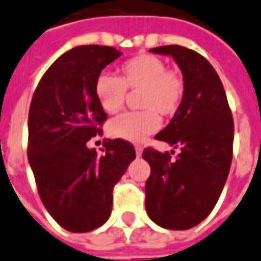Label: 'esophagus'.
I'll return each mask as SVG.
<instances>
[{
    "label": "esophagus",
    "mask_w": 261,
    "mask_h": 261,
    "mask_svg": "<svg viewBox=\"0 0 261 261\" xmlns=\"http://www.w3.org/2000/svg\"><path fill=\"white\" fill-rule=\"evenodd\" d=\"M136 153H137V156H138V158L142 155V148H141V146H136Z\"/></svg>",
    "instance_id": "esophagus-1"
}]
</instances>
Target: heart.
I'll return each instance as SVG.
<instances>
[{"label": "heart", "mask_w": 261, "mask_h": 261, "mask_svg": "<svg viewBox=\"0 0 261 261\" xmlns=\"http://www.w3.org/2000/svg\"><path fill=\"white\" fill-rule=\"evenodd\" d=\"M120 79L101 73L94 84L95 98L102 109L115 115L123 109L127 90L140 94L138 105L144 111L117 116L108 124L113 138L142 142L159 130L160 116L171 117L178 112L185 84L178 73L167 70L166 63L153 55H138L120 66Z\"/></svg>", "instance_id": "obj_1"}]
</instances>
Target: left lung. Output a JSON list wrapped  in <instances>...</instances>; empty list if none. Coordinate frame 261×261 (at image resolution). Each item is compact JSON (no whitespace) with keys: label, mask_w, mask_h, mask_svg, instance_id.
<instances>
[{"label":"left lung","mask_w":261,"mask_h":261,"mask_svg":"<svg viewBox=\"0 0 261 261\" xmlns=\"http://www.w3.org/2000/svg\"><path fill=\"white\" fill-rule=\"evenodd\" d=\"M170 55L182 73L185 92L178 112L156 140L181 146L174 162L152 148L142 158L150 166L145 184L149 219L167 229H188L202 223L217 203L232 160L233 121L223 83L200 54L163 45L149 49Z\"/></svg>","instance_id":"1"}]
</instances>
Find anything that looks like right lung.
Segmentation results:
<instances>
[{
  "instance_id": "add662e5",
  "label": "right lung",
  "mask_w": 261,
  "mask_h": 261,
  "mask_svg": "<svg viewBox=\"0 0 261 261\" xmlns=\"http://www.w3.org/2000/svg\"><path fill=\"white\" fill-rule=\"evenodd\" d=\"M121 52L79 45L54 62L29 111L28 158L42 203L62 228L88 232L111 217L113 187L136 159L124 140H106L105 153L87 146L106 120L94 92L96 77Z\"/></svg>"
}]
</instances>
